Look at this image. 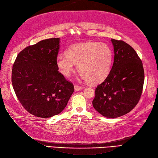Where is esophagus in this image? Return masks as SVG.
Segmentation results:
<instances>
[{"label":"esophagus","mask_w":158,"mask_h":158,"mask_svg":"<svg viewBox=\"0 0 158 158\" xmlns=\"http://www.w3.org/2000/svg\"><path fill=\"white\" fill-rule=\"evenodd\" d=\"M75 91H79V90H81L82 89V87L79 86V85H75Z\"/></svg>","instance_id":"1"}]
</instances>
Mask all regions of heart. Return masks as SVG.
Listing matches in <instances>:
<instances>
[{
	"label": "heart",
	"instance_id": "b5f03b06",
	"mask_svg": "<svg viewBox=\"0 0 158 158\" xmlns=\"http://www.w3.org/2000/svg\"><path fill=\"white\" fill-rule=\"evenodd\" d=\"M113 60L112 50L105 43L85 42L73 45L66 53L56 57V65L63 76L68 77L75 69L83 79L96 83L108 76Z\"/></svg>",
	"mask_w": 158,
	"mask_h": 158
}]
</instances>
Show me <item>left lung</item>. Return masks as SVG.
Listing matches in <instances>:
<instances>
[{
  "label": "left lung",
  "instance_id": "1",
  "mask_svg": "<svg viewBox=\"0 0 158 158\" xmlns=\"http://www.w3.org/2000/svg\"><path fill=\"white\" fill-rule=\"evenodd\" d=\"M114 61L111 70L95 89L92 105L108 118H116L132 110L141 96L145 73L135 50L123 41L111 39Z\"/></svg>",
  "mask_w": 158,
  "mask_h": 158
}]
</instances>
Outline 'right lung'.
Listing matches in <instances>:
<instances>
[{"label":"right lung","mask_w":158,"mask_h":158,"mask_svg":"<svg viewBox=\"0 0 158 158\" xmlns=\"http://www.w3.org/2000/svg\"><path fill=\"white\" fill-rule=\"evenodd\" d=\"M59 48V38L43 40L23 49L13 64V89L23 108L35 116L49 118L58 115L74 92L73 84L56 65Z\"/></svg>","instance_id":"1"}]
</instances>
